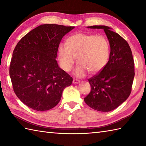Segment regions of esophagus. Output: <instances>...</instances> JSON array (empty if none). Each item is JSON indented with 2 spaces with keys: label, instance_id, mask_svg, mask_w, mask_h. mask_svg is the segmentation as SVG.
Here are the masks:
<instances>
[{
  "label": "esophagus",
  "instance_id": "obj_1",
  "mask_svg": "<svg viewBox=\"0 0 146 146\" xmlns=\"http://www.w3.org/2000/svg\"><path fill=\"white\" fill-rule=\"evenodd\" d=\"M80 82V80H76V79H73V84H77V83H79Z\"/></svg>",
  "mask_w": 146,
  "mask_h": 146
}]
</instances>
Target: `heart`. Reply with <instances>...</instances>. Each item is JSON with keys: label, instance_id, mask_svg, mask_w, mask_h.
<instances>
[{"label": "heart", "instance_id": "heart-1", "mask_svg": "<svg viewBox=\"0 0 146 146\" xmlns=\"http://www.w3.org/2000/svg\"><path fill=\"white\" fill-rule=\"evenodd\" d=\"M109 53V44L104 36L76 33L68 39L67 44L63 43L60 46L58 58L61 67L66 71L72 69L77 58L78 63L75 75L82 78L88 71L96 73L103 70L108 63Z\"/></svg>", "mask_w": 146, "mask_h": 146}]
</instances>
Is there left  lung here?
<instances>
[{
    "instance_id": "left-lung-1",
    "label": "left lung",
    "mask_w": 146,
    "mask_h": 146,
    "mask_svg": "<svg viewBox=\"0 0 146 146\" xmlns=\"http://www.w3.org/2000/svg\"><path fill=\"white\" fill-rule=\"evenodd\" d=\"M88 27L104 29L109 41L110 52L104 69L88 79L91 91L84 101L93 109L108 112L115 109L131 94L135 75L134 59L127 42L110 27Z\"/></svg>"
}]
</instances>
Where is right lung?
Returning a JSON list of instances; mask_svg holds the SVG:
<instances>
[{"label":"right lung","instance_id":"right-lung-1","mask_svg":"<svg viewBox=\"0 0 146 146\" xmlns=\"http://www.w3.org/2000/svg\"><path fill=\"white\" fill-rule=\"evenodd\" d=\"M74 27L42 24L15 46L9 75L15 95L32 109L46 111L54 107L63 90L72 83L73 78L59 67L56 58L62 38Z\"/></svg>","mask_w":146,"mask_h":146}]
</instances>
